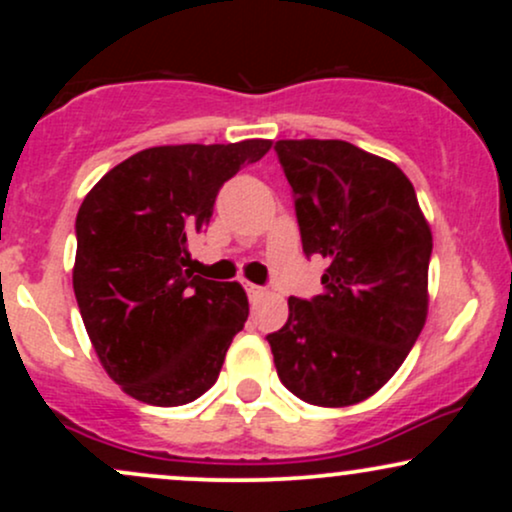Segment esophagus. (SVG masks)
Segmentation results:
<instances>
[{"label":"esophagus","mask_w":512,"mask_h":512,"mask_svg":"<svg viewBox=\"0 0 512 512\" xmlns=\"http://www.w3.org/2000/svg\"><path fill=\"white\" fill-rule=\"evenodd\" d=\"M245 291H248L250 301H257V298H262V296H264V289H262V286L250 284V281H245Z\"/></svg>","instance_id":"obj_1"}]
</instances>
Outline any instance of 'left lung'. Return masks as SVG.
Instances as JSON below:
<instances>
[{"label":"left lung","mask_w":512,"mask_h":512,"mask_svg":"<svg viewBox=\"0 0 512 512\" xmlns=\"http://www.w3.org/2000/svg\"><path fill=\"white\" fill-rule=\"evenodd\" d=\"M293 192L305 257H325V291L289 298L267 334L279 380L317 407L378 392L426 322L431 228L395 163L342 139L274 144Z\"/></svg>","instance_id":"1"}]
</instances>
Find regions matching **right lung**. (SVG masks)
<instances>
[{
    "label": "right lung",
    "mask_w": 512,
    "mask_h": 512,
    "mask_svg": "<svg viewBox=\"0 0 512 512\" xmlns=\"http://www.w3.org/2000/svg\"><path fill=\"white\" fill-rule=\"evenodd\" d=\"M272 142L154 146L117 163L76 214L74 293L103 368L129 397L180 407L219 378L248 320L236 281L190 269L221 185Z\"/></svg>",
    "instance_id": "right-lung-1"
}]
</instances>
